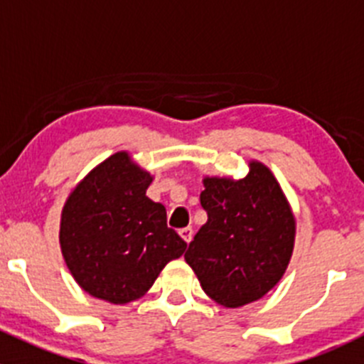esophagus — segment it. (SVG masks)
Here are the masks:
<instances>
[{
	"label": "esophagus",
	"instance_id": "obj_1",
	"mask_svg": "<svg viewBox=\"0 0 364 364\" xmlns=\"http://www.w3.org/2000/svg\"><path fill=\"white\" fill-rule=\"evenodd\" d=\"M179 236H181L183 240L186 241V243H190V241H192V237H193V229H192V227H185V229L179 230Z\"/></svg>",
	"mask_w": 364,
	"mask_h": 364
}]
</instances>
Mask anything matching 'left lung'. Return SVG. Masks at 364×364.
<instances>
[{
    "mask_svg": "<svg viewBox=\"0 0 364 364\" xmlns=\"http://www.w3.org/2000/svg\"><path fill=\"white\" fill-rule=\"evenodd\" d=\"M208 213L185 260L204 292L227 308L260 299L284 277L294 248L296 222L273 172L250 161L243 179L204 178Z\"/></svg>",
    "mask_w": 364,
    "mask_h": 364,
    "instance_id": "1",
    "label": "left lung"
}]
</instances>
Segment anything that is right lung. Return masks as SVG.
I'll return each mask as SVG.
<instances>
[{
  "label": "right lung",
  "mask_w": 364,
  "mask_h": 364,
  "mask_svg": "<svg viewBox=\"0 0 364 364\" xmlns=\"http://www.w3.org/2000/svg\"><path fill=\"white\" fill-rule=\"evenodd\" d=\"M149 172L119 151L70 193L60 243L70 273L93 297L114 304L139 299L186 243L167 227V213L146 190Z\"/></svg>",
  "instance_id": "1"
}]
</instances>
